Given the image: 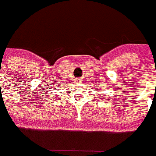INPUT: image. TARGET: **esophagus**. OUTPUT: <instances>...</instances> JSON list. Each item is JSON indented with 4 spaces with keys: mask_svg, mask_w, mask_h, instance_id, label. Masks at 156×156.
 <instances>
[{
    "mask_svg": "<svg viewBox=\"0 0 156 156\" xmlns=\"http://www.w3.org/2000/svg\"><path fill=\"white\" fill-rule=\"evenodd\" d=\"M80 80H81V79H77V80H78V81H80Z\"/></svg>",
    "mask_w": 156,
    "mask_h": 156,
    "instance_id": "1",
    "label": "esophagus"
}]
</instances>
